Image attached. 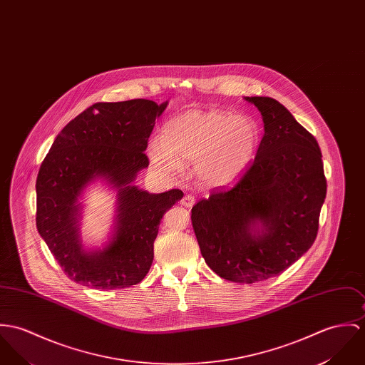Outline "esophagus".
Wrapping results in <instances>:
<instances>
[{
  "label": "esophagus",
  "instance_id": "34e87169",
  "mask_svg": "<svg viewBox=\"0 0 365 365\" xmlns=\"http://www.w3.org/2000/svg\"><path fill=\"white\" fill-rule=\"evenodd\" d=\"M181 205L185 206V207H192L195 205V197L185 195L184 198L181 199Z\"/></svg>",
  "mask_w": 365,
  "mask_h": 365
}]
</instances>
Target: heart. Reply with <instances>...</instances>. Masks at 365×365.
Wrapping results in <instances>:
<instances>
[{
    "label": "heart",
    "mask_w": 365,
    "mask_h": 365,
    "mask_svg": "<svg viewBox=\"0 0 365 365\" xmlns=\"http://www.w3.org/2000/svg\"><path fill=\"white\" fill-rule=\"evenodd\" d=\"M261 145L259 124L250 115L223 110H190L168 120L162 139L148 145V156L162 174H174L181 160H194L205 187H226L241 178Z\"/></svg>",
    "instance_id": "obj_1"
}]
</instances>
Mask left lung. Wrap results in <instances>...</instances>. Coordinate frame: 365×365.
Wrapping results in <instances>:
<instances>
[{
    "mask_svg": "<svg viewBox=\"0 0 365 365\" xmlns=\"http://www.w3.org/2000/svg\"><path fill=\"white\" fill-rule=\"evenodd\" d=\"M264 120L252 166L237 185L192 207L200 254L220 277L254 283L277 276L311 248L327 180L317 139L272 98H244Z\"/></svg>",
    "mask_w": 365,
    "mask_h": 365,
    "instance_id": "1",
    "label": "left lung"
}]
</instances>
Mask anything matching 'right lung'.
Wrapping results in <instances>:
<instances>
[{
	"instance_id": "add662e5",
	"label": "right lung",
	"mask_w": 365,
	"mask_h": 365,
	"mask_svg": "<svg viewBox=\"0 0 365 365\" xmlns=\"http://www.w3.org/2000/svg\"><path fill=\"white\" fill-rule=\"evenodd\" d=\"M167 104L96 103L53 142L37 174L36 225L71 280L113 290L131 287L149 272L160 220L184 197L180 190L149 194L133 184L149 166L143 152ZM98 180L116 191V216L108 241L86 249L80 237L81 195Z\"/></svg>"
}]
</instances>
